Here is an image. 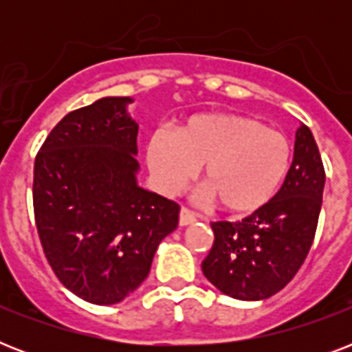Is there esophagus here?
Masks as SVG:
<instances>
[{"instance_id": "esophagus-1", "label": "esophagus", "mask_w": 352, "mask_h": 352, "mask_svg": "<svg viewBox=\"0 0 352 352\" xmlns=\"http://www.w3.org/2000/svg\"><path fill=\"white\" fill-rule=\"evenodd\" d=\"M195 221H197V215L193 214L192 210H188L182 206L181 214H179V225L188 226V225H192V223H195Z\"/></svg>"}]
</instances>
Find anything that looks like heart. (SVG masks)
<instances>
[{
    "mask_svg": "<svg viewBox=\"0 0 352 352\" xmlns=\"http://www.w3.org/2000/svg\"><path fill=\"white\" fill-rule=\"evenodd\" d=\"M148 168L164 193L179 192L203 164L206 197L230 214L256 212L270 203L290 170L283 133L237 113H201L173 133L157 131L146 148Z\"/></svg>",
    "mask_w": 352,
    "mask_h": 352,
    "instance_id": "obj_1",
    "label": "heart"
}]
</instances>
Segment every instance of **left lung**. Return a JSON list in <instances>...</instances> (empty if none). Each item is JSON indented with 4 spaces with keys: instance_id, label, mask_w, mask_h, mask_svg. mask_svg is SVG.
<instances>
[{
    "instance_id": "obj_1",
    "label": "left lung",
    "mask_w": 352,
    "mask_h": 352,
    "mask_svg": "<svg viewBox=\"0 0 352 352\" xmlns=\"http://www.w3.org/2000/svg\"><path fill=\"white\" fill-rule=\"evenodd\" d=\"M325 170L312 131H296L294 159L276 197L243 221L212 223L214 246L203 274L223 294L267 300L283 289L305 261L322 210Z\"/></svg>"
}]
</instances>
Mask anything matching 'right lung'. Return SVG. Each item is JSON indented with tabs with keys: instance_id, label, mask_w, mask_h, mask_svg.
Wrapping results in <instances>:
<instances>
[{
	"instance_id": "right-lung-1",
	"label": "right lung",
	"mask_w": 352,
	"mask_h": 352,
	"mask_svg": "<svg viewBox=\"0 0 352 352\" xmlns=\"http://www.w3.org/2000/svg\"><path fill=\"white\" fill-rule=\"evenodd\" d=\"M131 102L104 96L65 115L34 160V219L47 261L65 289L95 305L135 292L179 223V204L137 181Z\"/></svg>"
}]
</instances>
